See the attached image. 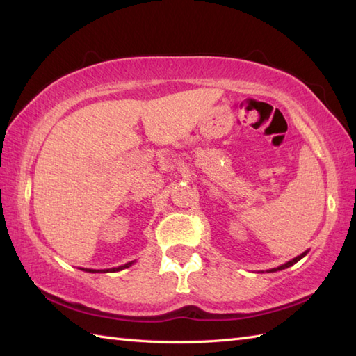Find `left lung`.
Returning a JSON list of instances; mask_svg holds the SVG:
<instances>
[{
    "label": "left lung",
    "mask_w": 356,
    "mask_h": 356,
    "mask_svg": "<svg viewBox=\"0 0 356 356\" xmlns=\"http://www.w3.org/2000/svg\"><path fill=\"white\" fill-rule=\"evenodd\" d=\"M309 251H305L303 254H300V255H297V257H295V259H292L291 261H287V263H284V264H282V266H278V268H274V269H269L268 272H277V270H282V269H286V268H291L292 266V264H295V263H297V261H300L301 259H303V257L307 254Z\"/></svg>",
    "instance_id": "8db88e82"
}]
</instances>
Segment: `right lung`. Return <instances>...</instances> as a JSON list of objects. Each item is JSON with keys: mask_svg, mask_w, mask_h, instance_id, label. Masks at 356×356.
<instances>
[{"mask_svg": "<svg viewBox=\"0 0 356 356\" xmlns=\"http://www.w3.org/2000/svg\"><path fill=\"white\" fill-rule=\"evenodd\" d=\"M136 263V260H133V261H128V263H125V264H122V266H118V268H111V269H82V270H86V272H92V274H96V272H119V270H122V269H127V268H130V266H133V264Z\"/></svg>", "mask_w": 356, "mask_h": 356, "instance_id": "obj_1", "label": "right lung"}]
</instances>
